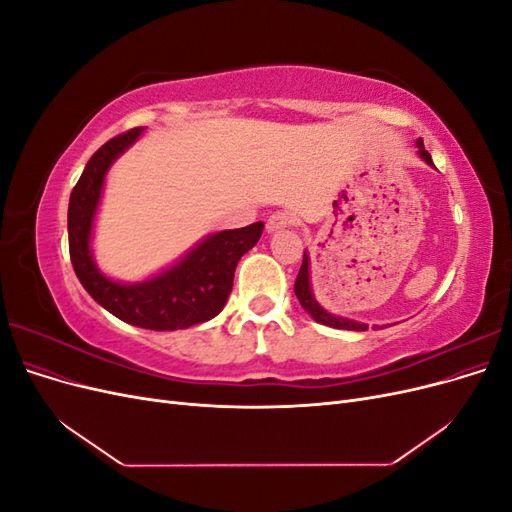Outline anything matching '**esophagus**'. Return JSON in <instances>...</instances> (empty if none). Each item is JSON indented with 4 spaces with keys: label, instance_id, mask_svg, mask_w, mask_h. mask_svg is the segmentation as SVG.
I'll list each match as a JSON object with an SVG mask.
<instances>
[{
    "label": "esophagus",
    "instance_id": "34e87169",
    "mask_svg": "<svg viewBox=\"0 0 512 512\" xmlns=\"http://www.w3.org/2000/svg\"><path fill=\"white\" fill-rule=\"evenodd\" d=\"M294 224V220H292V215L290 213H286V211H277V213H273L271 218L267 220V232L269 235H273V232H280V230H286L288 226H292Z\"/></svg>",
    "mask_w": 512,
    "mask_h": 512
}]
</instances>
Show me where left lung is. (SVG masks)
Instances as JSON below:
<instances>
[{
  "label": "left lung",
  "mask_w": 512,
  "mask_h": 512,
  "mask_svg": "<svg viewBox=\"0 0 512 512\" xmlns=\"http://www.w3.org/2000/svg\"><path fill=\"white\" fill-rule=\"evenodd\" d=\"M416 147H418V156H421L429 166H433L431 156L425 151L423 138H418ZM294 294H297V299H299V303H301V307L305 309V312H307L309 316H312L316 322L324 324V327L344 329V331H367V324H365V322L350 320V318H344V316H335V314L327 312V309H324V307L316 301L314 288H312V271H309V254H307V250L303 252V265H301V269H299L297 282H294ZM374 329H376V327H374Z\"/></svg>",
  "instance_id": "left-lung-1"
}]
</instances>
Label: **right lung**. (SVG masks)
I'll return each instance as SVG.
<instances>
[{"mask_svg":"<svg viewBox=\"0 0 512 512\" xmlns=\"http://www.w3.org/2000/svg\"><path fill=\"white\" fill-rule=\"evenodd\" d=\"M143 132L145 128H134L111 138L87 162L68 205L70 260L91 299L119 320L151 331L188 329L222 312L239 260L258 243L265 224L211 232L173 265L141 282H119L104 275L91 250L104 179L113 162Z\"/></svg>","mask_w":512,"mask_h":512,"instance_id":"add662e5","label":"right lung"}]
</instances>
